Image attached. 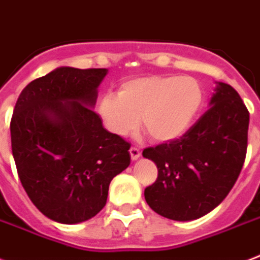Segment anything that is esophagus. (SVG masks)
<instances>
[{
  "label": "esophagus",
  "mask_w": 260,
  "mask_h": 260,
  "mask_svg": "<svg viewBox=\"0 0 260 260\" xmlns=\"http://www.w3.org/2000/svg\"><path fill=\"white\" fill-rule=\"evenodd\" d=\"M129 154H131V159H132V161H136V159H139V156H140V154H142V152H140V150H139V148L131 147Z\"/></svg>",
  "instance_id": "esophagus-1"
}]
</instances>
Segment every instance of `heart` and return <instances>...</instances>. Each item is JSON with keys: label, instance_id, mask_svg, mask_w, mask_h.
<instances>
[{"label": "heart", "instance_id": "heart-1", "mask_svg": "<svg viewBox=\"0 0 260 260\" xmlns=\"http://www.w3.org/2000/svg\"><path fill=\"white\" fill-rule=\"evenodd\" d=\"M202 99L201 86L192 77H135L122 83L117 96L99 101L98 114L116 136L129 135L140 120L151 139L170 142L185 134Z\"/></svg>", "mask_w": 260, "mask_h": 260}]
</instances>
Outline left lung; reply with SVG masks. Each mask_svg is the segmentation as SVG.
<instances>
[{
    "mask_svg": "<svg viewBox=\"0 0 260 260\" xmlns=\"http://www.w3.org/2000/svg\"><path fill=\"white\" fill-rule=\"evenodd\" d=\"M209 106L183 138L143 151L158 168L144 198L162 217L181 222L203 217L226 198L240 174L248 110L237 91L222 82H215Z\"/></svg>",
    "mask_w": 260,
    "mask_h": 260,
    "instance_id": "8db88e82",
    "label": "left lung"
}]
</instances>
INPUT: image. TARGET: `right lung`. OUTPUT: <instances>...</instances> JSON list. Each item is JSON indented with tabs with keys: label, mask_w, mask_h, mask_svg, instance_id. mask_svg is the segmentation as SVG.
Segmentation results:
<instances>
[{
	"label": "right lung",
	"mask_w": 260,
	"mask_h": 260,
	"mask_svg": "<svg viewBox=\"0 0 260 260\" xmlns=\"http://www.w3.org/2000/svg\"><path fill=\"white\" fill-rule=\"evenodd\" d=\"M108 69L59 67L21 91L11 121L20 181L45 217L75 225L104 209L131 144L94 112Z\"/></svg>",
	"instance_id": "obj_1"
}]
</instances>
